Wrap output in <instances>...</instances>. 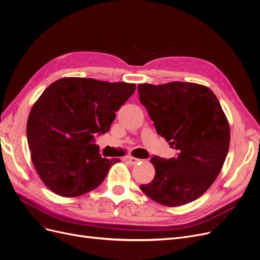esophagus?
Here are the masks:
<instances>
[{
	"mask_svg": "<svg viewBox=\"0 0 260 260\" xmlns=\"http://www.w3.org/2000/svg\"><path fill=\"white\" fill-rule=\"evenodd\" d=\"M126 160L131 163L132 166L137 165V163L140 161V159H138V158H135V157H127V158H126Z\"/></svg>",
	"mask_w": 260,
	"mask_h": 260,
	"instance_id": "esophagus-1",
	"label": "esophagus"
}]
</instances>
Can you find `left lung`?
Returning a JSON list of instances; mask_svg holds the SVG:
<instances>
[{
	"label": "left lung",
	"instance_id": "8db88e82",
	"mask_svg": "<svg viewBox=\"0 0 260 260\" xmlns=\"http://www.w3.org/2000/svg\"><path fill=\"white\" fill-rule=\"evenodd\" d=\"M140 102L158 135L176 157L153 156L155 178L140 189L167 207H179L199 198L220 173L230 146L226 117L214 92L188 82L139 84Z\"/></svg>",
	"mask_w": 260,
	"mask_h": 260
}]
</instances>
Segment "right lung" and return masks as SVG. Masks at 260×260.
I'll list each match as a JSON object with an SVG mask.
<instances>
[{"label":"right lung","instance_id":"obj_1","mask_svg":"<svg viewBox=\"0 0 260 260\" xmlns=\"http://www.w3.org/2000/svg\"><path fill=\"white\" fill-rule=\"evenodd\" d=\"M135 89L125 82L63 78L44 90L29 114L27 140L34 166L53 193H88L120 161L102 158L94 137L109 132L116 112Z\"/></svg>","mask_w":260,"mask_h":260}]
</instances>
